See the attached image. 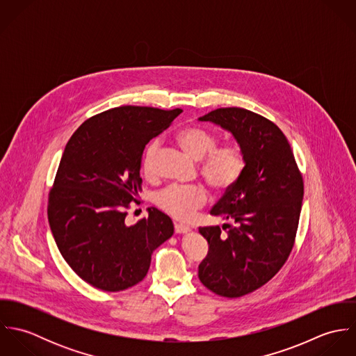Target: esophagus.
Segmentation results:
<instances>
[{
    "label": "esophagus",
    "instance_id": "34e87169",
    "mask_svg": "<svg viewBox=\"0 0 356 356\" xmlns=\"http://www.w3.org/2000/svg\"><path fill=\"white\" fill-rule=\"evenodd\" d=\"M174 230H175V233H177V234H182V233H188L191 229H189L188 226H185V225H181V223H175V226H174Z\"/></svg>",
    "mask_w": 356,
    "mask_h": 356
}]
</instances>
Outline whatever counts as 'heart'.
Here are the masks:
<instances>
[{"mask_svg": "<svg viewBox=\"0 0 356 356\" xmlns=\"http://www.w3.org/2000/svg\"><path fill=\"white\" fill-rule=\"evenodd\" d=\"M179 145L200 163V174L207 185L215 193L232 191L241 179L247 159L240 144L229 143L218 147V137L199 126L186 127L178 134ZM161 141L154 138L144 154V171L153 175L154 163ZM207 192L203 186L170 185L156 196V204L168 215L179 220L191 219L195 212L207 203Z\"/></svg>", "mask_w": 356, "mask_h": 356, "instance_id": "1", "label": "heart"}]
</instances>
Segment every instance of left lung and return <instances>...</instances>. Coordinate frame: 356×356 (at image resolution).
<instances>
[{
	"label": "left lung",
	"mask_w": 356,
	"mask_h": 356,
	"mask_svg": "<svg viewBox=\"0 0 356 356\" xmlns=\"http://www.w3.org/2000/svg\"><path fill=\"white\" fill-rule=\"evenodd\" d=\"M202 122L230 131L247 165L238 184L213 205L226 223L200 227L208 254L199 264L205 288L223 298H241L267 284L292 252L305 195L292 148L271 120L244 108H218Z\"/></svg>",
	"instance_id": "1"
}]
</instances>
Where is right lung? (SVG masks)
<instances>
[{"label":"right lung","mask_w":356,"mask_h":356,"mask_svg":"<svg viewBox=\"0 0 356 356\" xmlns=\"http://www.w3.org/2000/svg\"><path fill=\"white\" fill-rule=\"evenodd\" d=\"M181 112L116 106L85 120L67 143L48 219L60 254L92 286L119 292L141 282L153 251L172 236L171 219L157 208L133 226L126 209L141 192L145 145Z\"/></svg>","instance_id":"add662e5"}]
</instances>
